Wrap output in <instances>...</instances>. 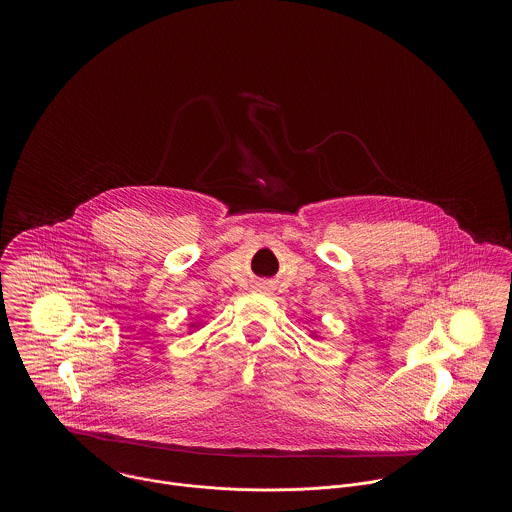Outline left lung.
Returning <instances> with one entry per match:
<instances>
[{
	"instance_id": "obj_1",
	"label": "left lung",
	"mask_w": 512,
	"mask_h": 512,
	"mask_svg": "<svg viewBox=\"0 0 512 512\" xmlns=\"http://www.w3.org/2000/svg\"><path fill=\"white\" fill-rule=\"evenodd\" d=\"M311 336H313V338H315V340H318L317 332H311Z\"/></svg>"
}]
</instances>
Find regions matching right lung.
Segmentation results:
<instances>
[{"instance_id": "obj_1", "label": "right lung", "mask_w": 512, "mask_h": 512, "mask_svg": "<svg viewBox=\"0 0 512 512\" xmlns=\"http://www.w3.org/2000/svg\"><path fill=\"white\" fill-rule=\"evenodd\" d=\"M199 326H201V322H192V324H190V330L194 332L195 328H199ZM192 332H190V334H192Z\"/></svg>"}]
</instances>
